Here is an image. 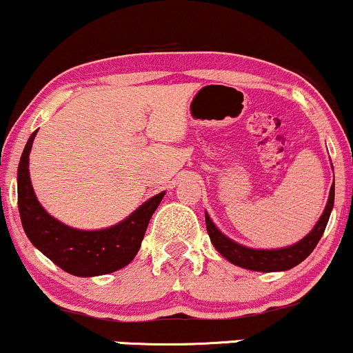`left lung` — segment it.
Returning <instances> with one entry per match:
<instances>
[{
  "label": "left lung",
  "mask_w": 353,
  "mask_h": 353,
  "mask_svg": "<svg viewBox=\"0 0 353 353\" xmlns=\"http://www.w3.org/2000/svg\"><path fill=\"white\" fill-rule=\"evenodd\" d=\"M334 195H335V182L330 188L329 199H327L325 209L322 215L314 225V228L303 240L296 241L294 245L283 246V248H250L241 243H236L235 240L228 239L225 233L219 230V227L212 222L210 215L205 212V225L207 232H209L212 245L215 250L222 254L225 260H228L233 265L240 266V268L252 270V271H263V273H273V271H286L298 266L301 261H304L316 245L319 243L322 233H324L327 222H329L330 212L334 209Z\"/></svg>",
  "instance_id": "8db88e82"
}]
</instances>
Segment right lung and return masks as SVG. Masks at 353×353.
I'll list each match as a JSON object with an SVG mask.
<instances>
[{"mask_svg":"<svg viewBox=\"0 0 353 353\" xmlns=\"http://www.w3.org/2000/svg\"><path fill=\"white\" fill-rule=\"evenodd\" d=\"M37 131L29 136L18 165V207L28 239L42 254L67 273L92 278L125 268L133 261L148 223L163 201V192L148 199L117 225L100 230H80L62 223L41 205L29 176V152Z\"/></svg>","mask_w":353,"mask_h":353,"instance_id":"right-lung-1","label":"right lung"}]
</instances>
